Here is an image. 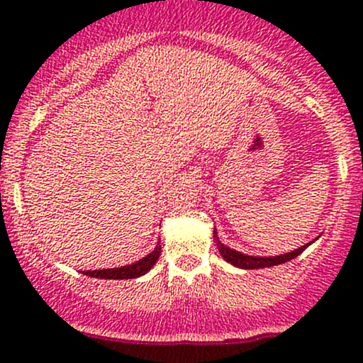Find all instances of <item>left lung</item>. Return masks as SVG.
I'll list each match as a JSON object with an SVG mask.
<instances>
[{"instance_id": "left-lung-1", "label": "left lung", "mask_w": 363, "mask_h": 363, "mask_svg": "<svg viewBox=\"0 0 363 363\" xmlns=\"http://www.w3.org/2000/svg\"><path fill=\"white\" fill-rule=\"evenodd\" d=\"M212 237H214L216 246H218L219 252H221V256L226 259V262L232 263V265H235V267H239V269H246V270H251V269H265V267H274V265H281V263L290 262V259L296 258V256H298L300 252L306 251L307 247H309L311 244H313L314 240H316V239L311 240V242H307L306 246L298 247V250H295V251L284 252V255H276V256H252V255H244V252L235 251V250H232V247L225 246V244H223L221 240H219L218 232H216V228L212 230Z\"/></svg>"}]
</instances>
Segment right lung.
<instances>
[{
	"instance_id": "right-lung-1",
	"label": "right lung",
	"mask_w": 363,
	"mask_h": 363,
	"mask_svg": "<svg viewBox=\"0 0 363 363\" xmlns=\"http://www.w3.org/2000/svg\"><path fill=\"white\" fill-rule=\"evenodd\" d=\"M161 255V246L156 244V247L149 255H145L144 258H140L138 262L130 263V265L116 267V269H100V270H86V276L89 277H98V279H135V277H140L144 274H147L149 270L155 267V263L158 262Z\"/></svg>"
}]
</instances>
